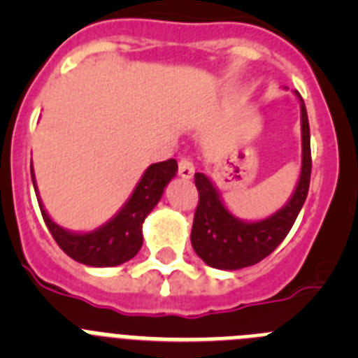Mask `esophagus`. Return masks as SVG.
<instances>
[{
	"label": "esophagus",
	"instance_id": "1",
	"mask_svg": "<svg viewBox=\"0 0 358 358\" xmlns=\"http://www.w3.org/2000/svg\"><path fill=\"white\" fill-rule=\"evenodd\" d=\"M195 173V166L194 163L189 159H181L179 161V176L182 177V179H192Z\"/></svg>",
	"mask_w": 358,
	"mask_h": 358
}]
</instances>
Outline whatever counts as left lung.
Masks as SVG:
<instances>
[{"instance_id":"obj_1","label":"left lung","mask_w":358,"mask_h":358,"mask_svg":"<svg viewBox=\"0 0 358 358\" xmlns=\"http://www.w3.org/2000/svg\"><path fill=\"white\" fill-rule=\"evenodd\" d=\"M301 173L287 204L264 220L248 222L235 217L218 194L217 186L204 173H195L199 206L192 227V248L206 265L222 271L251 267L267 258L292 229L297 215L308 195L312 157H310V125L301 94Z\"/></svg>"}]
</instances>
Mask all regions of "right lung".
<instances>
[{
	"mask_svg": "<svg viewBox=\"0 0 358 358\" xmlns=\"http://www.w3.org/2000/svg\"><path fill=\"white\" fill-rule=\"evenodd\" d=\"M177 173V161L169 159L150 164L136 185L134 192L122 210L100 227L87 233H75L61 227L50 218L41 202L37 192L34 166H31V182L36 188L41 213L50 233L59 243V248L78 264L91 267H116L138 255L143 245V222L159 202L164 186L172 181Z\"/></svg>",
	"mask_w": 358,
	"mask_h": 358,
	"instance_id": "add662e5",
	"label": "right lung"
}]
</instances>
